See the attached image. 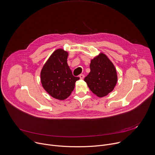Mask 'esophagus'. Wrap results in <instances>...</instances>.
I'll return each mask as SVG.
<instances>
[{"label":"esophagus","mask_w":155,"mask_h":155,"mask_svg":"<svg viewBox=\"0 0 155 155\" xmlns=\"http://www.w3.org/2000/svg\"><path fill=\"white\" fill-rule=\"evenodd\" d=\"M79 77L80 78V79H83L84 77V75L83 74H80V75H79Z\"/></svg>","instance_id":"esophagus-1"}]
</instances>
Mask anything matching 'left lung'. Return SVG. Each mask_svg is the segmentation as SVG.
Returning <instances> with one entry per match:
<instances>
[{"mask_svg": "<svg viewBox=\"0 0 155 155\" xmlns=\"http://www.w3.org/2000/svg\"><path fill=\"white\" fill-rule=\"evenodd\" d=\"M90 69L84 80L94 94L103 97L113 91L117 82V71L105 54L100 53L91 60Z\"/></svg>", "mask_w": 155, "mask_h": 155, "instance_id": "left-lung-1", "label": "left lung"}]
</instances>
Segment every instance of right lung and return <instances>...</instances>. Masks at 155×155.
<instances>
[{
	"instance_id": "right-lung-1",
	"label": "right lung",
	"mask_w": 155,
	"mask_h": 155,
	"mask_svg": "<svg viewBox=\"0 0 155 155\" xmlns=\"http://www.w3.org/2000/svg\"><path fill=\"white\" fill-rule=\"evenodd\" d=\"M68 52L62 48L54 51L43 66L41 81L43 88L52 97L63 100L73 91L75 82L80 79L74 77L68 64Z\"/></svg>"
}]
</instances>
